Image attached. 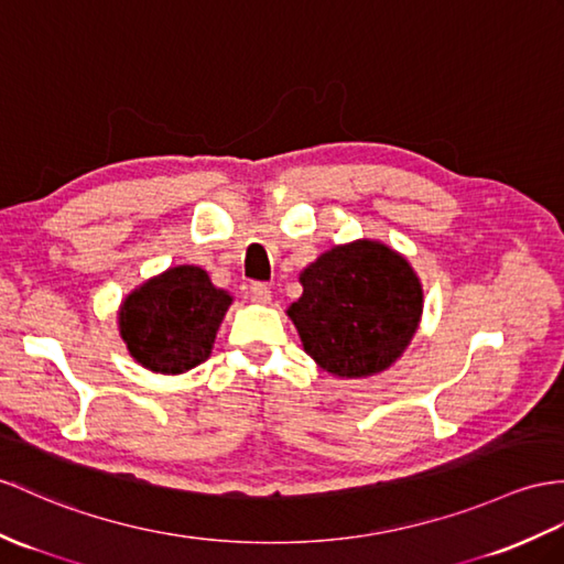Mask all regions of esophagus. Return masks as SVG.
<instances>
[{
  "label": "esophagus",
  "instance_id": "34e87169",
  "mask_svg": "<svg viewBox=\"0 0 564 564\" xmlns=\"http://www.w3.org/2000/svg\"><path fill=\"white\" fill-rule=\"evenodd\" d=\"M249 296H251L253 304H260V306L270 304V299H272V294H270V286H268V284H263V282H253V284H251V290H249Z\"/></svg>",
  "mask_w": 564,
  "mask_h": 564
}]
</instances>
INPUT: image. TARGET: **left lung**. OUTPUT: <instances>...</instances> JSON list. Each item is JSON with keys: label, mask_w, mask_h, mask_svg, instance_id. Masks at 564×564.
Listing matches in <instances>:
<instances>
[{"label": "left lung", "mask_w": 564, "mask_h": 564, "mask_svg": "<svg viewBox=\"0 0 564 564\" xmlns=\"http://www.w3.org/2000/svg\"><path fill=\"white\" fill-rule=\"evenodd\" d=\"M286 308L301 347L335 378H370L397 364L421 325L423 284L409 260L378 239L333 246L299 272Z\"/></svg>", "instance_id": "8db88e82"}]
</instances>
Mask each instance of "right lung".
<instances>
[{"mask_svg": "<svg viewBox=\"0 0 564 564\" xmlns=\"http://www.w3.org/2000/svg\"><path fill=\"white\" fill-rule=\"evenodd\" d=\"M231 294L198 265H174L123 296L119 337L131 359L162 376H182L208 359Z\"/></svg>", "mask_w": 564, "mask_h": 564, "instance_id": "obj_1", "label": "right lung"}]
</instances>
